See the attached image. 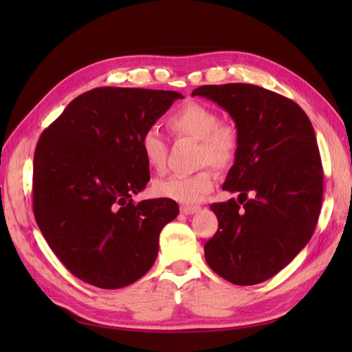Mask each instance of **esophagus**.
<instances>
[{"label":"esophagus","instance_id":"1","mask_svg":"<svg viewBox=\"0 0 352 352\" xmlns=\"http://www.w3.org/2000/svg\"><path fill=\"white\" fill-rule=\"evenodd\" d=\"M180 211L184 212V214L189 216V214H194V212L199 211L198 206H180Z\"/></svg>","mask_w":352,"mask_h":352}]
</instances>
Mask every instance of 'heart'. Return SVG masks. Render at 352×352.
I'll use <instances>...</instances> for the list:
<instances>
[{"label": "heart", "mask_w": 352, "mask_h": 352, "mask_svg": "<svg viewBox=\"0 0 352 352\" xmlns=\"http://www.w3.org/2000/svg\"><path fill=\"white\" fill-rule=\"evenodd\" d=\"M167 127L177 136H188L198 141V164H212L225 170L235 162L239 150V135L235 126L221 123L220 116L204 104L190 102L168 116ZM142 157L148 167L162 172L166 166L167 144L154 127L146 129L140 141ZM217 175L206 167L192 175H172L155 180L154 192L167 199L184 204H195L214 189Z\"/></svg>", "instance_id": "obj_1"}]
</instances>
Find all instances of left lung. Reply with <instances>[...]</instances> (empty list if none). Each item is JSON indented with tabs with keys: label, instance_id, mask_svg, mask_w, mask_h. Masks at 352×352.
Returning <instances> with one entry per match:
<instances>
[{
	"label": "left lung",
	"instance_id": "1",
	"mask_svg": "<svg viewBox=\"0 0 352 352\" xmlns=\"http://www.w3.org/2000/svg\"><path fill=\"white\" fill-rule=\"evenodd\" d=\"M192 95L225 109L239 135L223 189L239 192L240 202L210 206L219 229L204 245L206 261L230 283H261L305 247L320 214L323 167L313 124L296 102L257 85H204Z\"/></svg>",
	"mask_w": 352,
	"mask_h": 352
}]
</instances>
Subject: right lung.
<instances>
[{
  "label": "right lung",
  "mask_w": 352,
  "mask_h": 352,
  "mask_svg": "<svg viewBox=\"0 0 352 352\" xmlns=\"http://www.w3.org/2000/svg\"><path fill=\"white\" fill-rule=\"evenodd\" d=\"M184 95L95 88L74 98L42 132L34 157V214L58 260L78 279L117 289L141 279L158 254L176 201L132 197L150 167L140 141Z\"/></svg>",
  "instance_id": "add662e5"
}]
</instances>
